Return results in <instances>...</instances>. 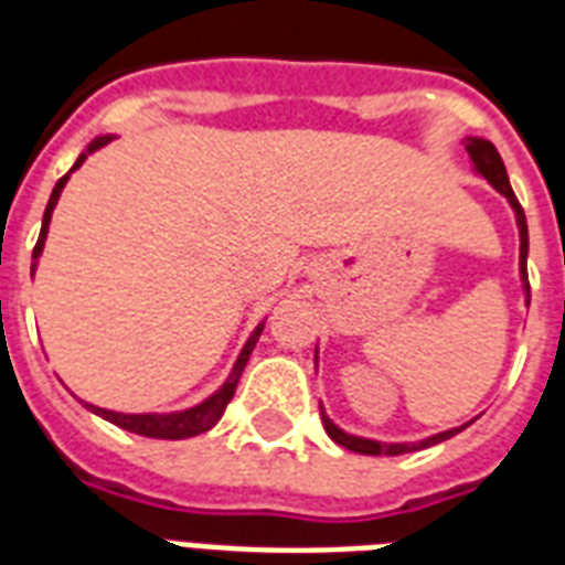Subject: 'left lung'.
Listing matches in <instances>:
<instances>
[{
  "mask_svg": "<svg viewBox=\"0 0 565 565\" xmlns=\"http://www.w3.org/2000/svg\"><path fill=\"white\" fill-rule=\"evenodd\" d=\"M466 150H469V159H471V170L478 173L480 179H487L489 185L495 188L498 194L507 196V203L513 209L515 214V226H519V279H522V291H524V303L531 306V286H527V221H524V209L519 205L515 200L513 188H510V179H507V168L498 150L487 138H466ZM315 365H318V351H315ZM321 422H323V430L330 433V439L335 445H342L348 450H356V454H369V457H397V454H413V450H422V448H430V445H439V441L450 439V436H457L469 427L471 422L460 424V427H450V430H441V433H433L427 439H418V441H380V439H369V436H356V433H348L342 430L339 424L332 422L327 409L321 406Z\"/></svg>",
  "mask_w": 565,
  "mask_h": 565,
  "instance_id": "1",
  "label": "left lung"
}]
</instances>
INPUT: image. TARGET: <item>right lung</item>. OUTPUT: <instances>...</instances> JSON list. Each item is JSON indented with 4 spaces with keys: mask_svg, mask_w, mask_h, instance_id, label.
<instances>
[{
    "mask_svg": "<svg viewBox=\"0 0 565 565\" xmlns=\"http://www.w3.org/2000/svg\"><path fill=\"white\" fill-rule=\"evenodd\" d=\"M111 141H115V135H99V138H94V141L87 143V150L78 156L76 164L70 168V173H73L76 168H82L90 152H96L99 147H105V143H111ZM70 173L67 177H61L58 182H55V188H52L50 203H46V212H43L41 238H38V244H34V253H32V259H34L32 274H34V268H38V259H41L43 244H46V233H50L52 212H55V205H58V196H61V191H64V185H67ZM262 330H265V321H262L259 327L250 332V339L244 342L242 353H238V360H235L233 371H230V377L223 380V386H217L212 395L205 397V401H200V404H194V406H188V409H177V413H115V409H103V406H94V404H85V406L94 415L105 418V422L117 424V427H124V430H129V433H138V436H150V439H188V436H196V433L212 430L214 424L221 422V415H223V409H226V404L233 401L235 386H238V380H242V371H244V365H247V360H250V353H253V348H256V342H259Z\"/></svg>",
    "mask_w": 565,
    "mask_h": 565,
    "instance_id": "add662e5",
    "label": "right lung"
}]
</instances>
